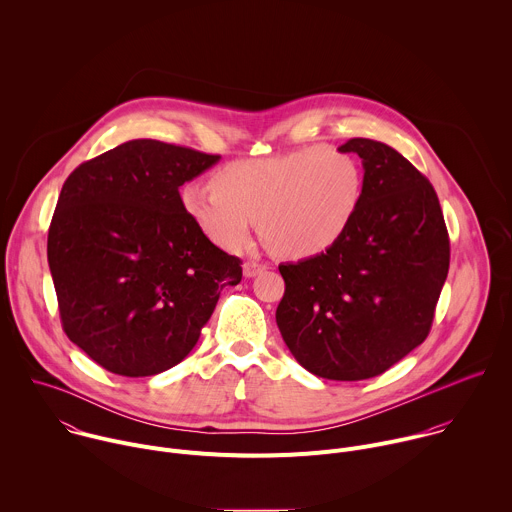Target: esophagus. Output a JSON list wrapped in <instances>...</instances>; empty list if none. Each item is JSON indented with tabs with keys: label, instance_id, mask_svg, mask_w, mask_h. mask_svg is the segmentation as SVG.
Segmentation results:
<instances>
[{
	"label": "esophagus",
	"instance_id": "obj_1",
	"mask_svg": "<svg viewBox=\"0 0 512 512\" xmlns=\"http://www.w3.org/2000/svg\"><path fill=\"white\" fill-rule=\"evenodd\" d=\"M265 269H267V265L257 263V261H247V263L243 265V273H245V277H255V275H259L261 271H265Z\"/></svg>",
	"mask_w": 512,
	"mask_h": 512
}]
</instances>
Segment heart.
<instances>
[{"label": "heart", "mask_w": 512, "mask_h": 512, "mask_svg": "<svg viewBox=\"0 0 512 512\" xmlns=\"http://www.w3.org/2000/svg\"><path fill=\"white\" fill-rule=\"evenodd\" d=\"M211 183L185 185L179 203L193 225L229 253L247 247L259 219L261 237L279 255H323L346 237L364 199L360 158L335 146L233 160Z\"/></svg>", "instance_id": "1"}]
</instances>
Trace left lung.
<instances>
[{
    "instance_id": "obj_1",
    "label": "left lung",
    "mask_w": 512,
    "mask_h": 512,
    "mask_svg": "<svg viewBox=\"0 0 512 512\" xmlns=\"http://www.w3.org/2000/svg\"><path fill=\"white\" fill-rule=\"evenodd\" d=\"M364 164V199L346 237L327 253L279 265L277 325L293 358L327 380L384 374L430 333L448 275L450 239L438 195L392 146H339Z\"/></svg>"
}]
</instances>
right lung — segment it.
Returning a JSON list of instances; mask_svg holds the SVG:
<instances>
[{
    "mask_svg": "<svg viewBox=\"0 0 512 512\" xmlns=\"http://www.w3.org/2000/svg\"><path fill=\"white\" fill-rule=\"evenodd\" d=\"M221 156L140 138L82 162L48 231L70 342L104 370L144 378L183 362L241 259L183 213L179 189Z\"/></svg>",
    "mask_w": 512,
    "mask_h": 512,
    "instance_id": "obj_1",
    "label": "right lung"
}]
</instances>
